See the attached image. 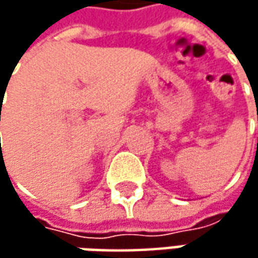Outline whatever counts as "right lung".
<instances>
[{"label": "right lung", "instance_id": "obj_1", "mask_svg": "<svg viewBox=\"0 0 258 258\" xmlns=\"http://www.w3.org/2000/svg\"><path fill=\"white\" fill-rule=\"evenodd\" d=\"M0 116H1V110H0ZM0 120H1V119H0Z\"/></svg>", "mask_w": 258, "mask_h": 258}]
</instances>
